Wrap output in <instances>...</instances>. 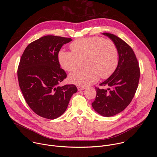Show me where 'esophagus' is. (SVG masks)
I'll use <instances>...</instances> for the list:
<instances>
[{
  "label": "esophagus",
  "instance_id": "obj_1",
  "mask_svg": "<svg viewBox=\"0 0 157 157\" xmlns=\"http://www.w3.org/2000/svg\"><path fill=\"white\" fill-rule=\"evenodd\" d=\"M77 87H78V89L79 91L82 90V89H85V87H84V86H78Z\"/></svg>",
  "mask_w": 157,
  "mask_h": 157
}]
</instances>
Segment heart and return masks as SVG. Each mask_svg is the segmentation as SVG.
Masks as SVG:
<instances>
[{
	"label": "heart",
	"instance_id": "obj_1",
	"mask_svg": "<svg viewBox=\"0 0 157 157\" xmlns=\"http://www.w3.org/2000/svg\"><path fill=\"white\" fill-rule=\"evenodd\" d=\"M72 52L60 50L58 61L66 71L74 72L85 61L87 69L72 73L71 82L85 86L96 82L99 78L107 79L114 73L119 62V51L114 41L95 36L78 38L70 44Z\"/></svg>",
	"mask_w": 157,
	"mask_h": 157
}]
</instances>
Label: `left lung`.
Wrapping results in <instances>:
<instances>
[{"label":"left lung","instance_id":"1","mask_svg":"<svg viewBox=\"0 0 157 157\" xmlns=\"http://www.w3.org/2000/svg\"><path fill=\"white\" fill-rule=\"evenodd\" d=\"M103 35L116 43L119 62L114 73L100 84L107 89L95 87L96 96L92 106L101 116L110 117L120 113L131 102L138 87L140 71L135 53L125 41L113 34Z\"/></svg>","mask_w":157,"mask_h":157}]
</instances>
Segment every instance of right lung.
Returning a JSON list of instances; mask_svg holds the SVG:
<instances>
[{
	"mask_svg": "<svg viewBox=\"0 0 157 157\" xmlns=\"http://www.w3.org/2000/svg\"><path fill=\"white\" fill-rule=\"evenodd\" d=\"M71 38L47 35L30 43L18 66V84L24 99L35 114L55 119L61 116L78 89L74 84L58 86L67 76L60 68L58 53Z\"/></svg>",
	"mask_w": 157,
	"mask_h": 157,
	"instance_id": "obj_1",
	"label": "right lung"
}]
</instances>
